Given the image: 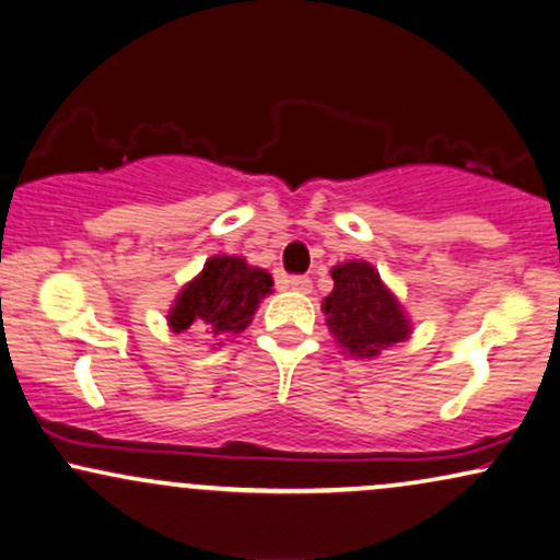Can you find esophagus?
<instances>
[{
	"instance_id": "1",
	"label": "esophagus",
	"mask_w": 560,
	"mask_h": 560,
	"mask_svg": "<svg viewBox=\"0 0 560 560\" xmlns=\"http://www.w3.org/2000/svg\"><path fill=\"white\" fill-rule=\"evenodd\" d=\"M289 289L307 294L310 289H313V281H310V276H292V279H289Z\"/></svg>"
}]
</instances>
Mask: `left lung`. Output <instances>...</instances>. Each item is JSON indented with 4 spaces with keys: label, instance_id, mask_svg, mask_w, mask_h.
<instances>
[{
    "label": "left lung",
    "instance_id": "8db88e82",
    "mask_svg": "<svg viewBox=\"0 0 560 560\" xmlns=\"http://www.w3.org/2000/svg\"><path fill=\"white\" fill-rule=\"evenodd\" d=\"M336 341L353 357H377L380 349L408 336L400 304L364 260L332 268V292L323 302Z\"/></svg>",
    "mask_w": 560,
    "mask_h": 560
}]
</instances>
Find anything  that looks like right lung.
Returning a JSON list of instances; mask_svg holds the SVG:
<instances>
[{"label":"right lung","instance_id":"add662e5","mask_svg":"<svg viewBox=\"0 0 560 560\" xmlns=\"http://www.w3.org/2000/svg\"><path fill=\"white\" fill-rule=\"evenodd\" d=\"M273 279L243 258L217 256L203 266L201 276L183 289L173 304L170 325L175 332L190 325L209 328L214 336H235L253 320L258 302L271 292Z\"/></svg>","mask_w":560,"mask_h":560}]
</instances>
